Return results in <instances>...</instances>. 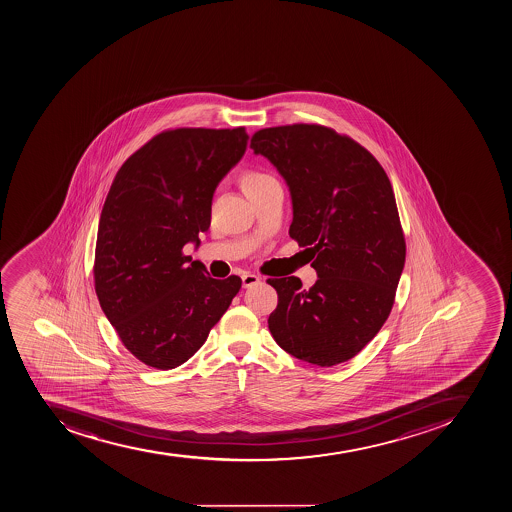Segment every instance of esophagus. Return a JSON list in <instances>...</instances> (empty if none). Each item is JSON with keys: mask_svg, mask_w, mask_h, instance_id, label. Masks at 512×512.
<instances>
[{"mask_svg": "<svg viewBox=\"0 0 512 512\" xmlns=\"http://www.w3.org/2000/svg\"><path fill=\"white\" fill-rule=\"evenodd\" d=\"M260 283V278L254 273H244L242 275V286L244 288H252V286L258 285Z\"/></svg>", "mask_w": 512, "mask_h": 512, "instance_id": "34e87169", "label": "esophagus"}]
</instances>
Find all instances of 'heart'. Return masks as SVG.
Here are the masks:
<instances>
[{"label": "heart", "instance_id": "heart-1", "mask_svg": "<svg viewBox=\"0 0 512 512\" xmlns=\"http://www.w3.org/2000/svg\"><path fill=\"white\" fill-rule=\"evenodd\" d=\"M275 181V178L270 177L267 173L247 172L240 180V185H242L245 195H252L255 191L262 190V188L270 185V183H275Z\"/></svg>", "mask_w": 512, "mask_h": 512}]
</instances>
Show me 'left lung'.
I'll list each match as a JSON object with an SVG mask.
<instances>
[{"mask_svg": "<svg viewBox=\"0 0 512 512\" xmlns=\"http://www.w3.org/2000/svg\"><path fill=\"white\" fill-rule=\"evenodd\" d=\"M250 147L285 180L290 237L317 273L309 290L298 276L268 280L273 339L311 365L347 362L388 319L406 260L389 178L362 145L316 124L262 129Z\"/></svg>", "mask_w": 512, "mask_h": 512, "instance_id": "left-lung-1", "label": "left lung"}]
</instances>
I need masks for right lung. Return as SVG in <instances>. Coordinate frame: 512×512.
Masks as SVG:
<instances>
[{
  "instance_id": "add662e5",
  "label": "right lung",
  "mask_w": 512,
  "mask_h": 512,
  "mask_svg": "<svg viewBox=\"0 0 512 512\" xmlns=\"http://www.w3.org/2000/svg\"><path fill=\"white\" fill-rule=\"evenodd\" d=\"M236 129L162 132L124 162L101 211L95 290L126 349L149 367H180L239 293L190 255L211 224L214 191L247 150Z\"/></svg>"
}]
</instances>
